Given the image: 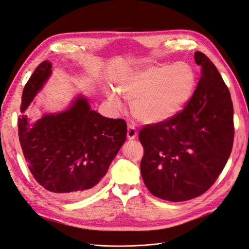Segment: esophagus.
<instances>
[{"instance_id": "34e87169", "label": "esophagus", "mask_w": 249, "mask_h": 249, "mask_svg": "<svg viewBox=\"0 0 249 249\" xmlns=\"http://www.w3.org/2000/svg\"><path fill=\"white\" fill-rule=\"evenodd\" d=\"M126 136H127V139H129V140H133V139L136 138V136H137L136 129H135V127L133 125H131V124L127 125Z\"/></svg>"}]
</instances>
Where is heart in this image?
<instances>
[{"label":"heart","mask_w":249,"mask_h":249,"mask_svg":"<svg viewBox=\"0 0 249 249\" xmlns=\"http://www.w3.org/2000/svg\"><path fill=\"white\" fill-rule=\"evenodd\" d=\"M196 85L193 67L186 62H177L154 65L135 72L119 85L118 91L124 99L133 101L132 112L136 119L155 124L166 122L182 111L192 99ZM120 95L115 90L107 93L108 103L115 111L124 109Z\"/></svg>","instance_id":"b5f03b06"}]
</instances>
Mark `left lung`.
<instances>
[{"label": "left lung", "instance_id": "obj_1", "mask_svg": "<svg viewBox=\"0 0 249 249\" xmlns=\"http://www.w3.org/2000/svg\"><path fill=\"white\" fill-rule=\"evenodd\" d=\"M194 59L201 76L190 102L176 116L139 132L143 182L154 196L173 202L205 193L223 170L233 142L229 88L203 53L195 52Z\"/></svg>", "mask_w": 249, "mask_h": 249}]
</instances>
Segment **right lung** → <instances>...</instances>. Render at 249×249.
Here are the masks:
<instances>
[{"label": "right lung", "mask_w": 249, "mask_h": 249, "mask_svg": "<svg viewBox=\"0 0 249 249\" xmlns=\"http://www.w3.org/2000/svg\"><path fill=\"white\" fill-rule=\"evenodd\" d=\"M51 73L52 64L43 61L24 88L19 142L37 183L58 196L78 198L91 192L107 173L125 141L126 124L91 110L83 95L64 111L30 118L25 111Z\"/></svg>", "instance_id": "add662e5"}]
</instances>
